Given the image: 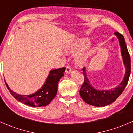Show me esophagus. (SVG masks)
Wrapping results in <instances>:
<instances>
[{"label": "esophagus", "instance_id": "esophagus-1", "mask_svg": "<svg viewBox=\"0 0 133 133\" xmlns=\"http://www.w3.org/2000/svg\"><path fill=\"white\" fill-rule=\"evenodd\" d=\"M71 72V68L69 66H67L66 69H65V73H69Z\"/></svg>", "mask_w": 133, "mask_h": 133}]
</instances>
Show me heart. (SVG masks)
<instances>
[{"mask_svg":"<svg viewBox=\"0 0 133 133\" xmlns=\"http://www.w3.org/2000/svg\"><path fill=\"white\" fill-rule=\"evenodd\" d=\"M89 44L90 41L88 38H80L67 48L65 52L68 54L74 55L78 53L74 59V63L77 67L82 68L89 62L92 54V50L88 46Z\"/></svg>","mask_w":133,"mask_h":133,"instance_id":"heart-1","label":"heart"}]
</instances>
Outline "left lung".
<instances>
[{
  "label": "left lung",
  "instance_id": "1",
  "mask_svg": "<svg viewBox=\"0 0 133 133\" xmlns=\"http://www.w3.org/2000/svg\"><path fill=\"white\" fill-rule=\"evenodd\" d=\"M115 35L119 41L124 64L125 67V73L122 81L116 88L109 90H99L94 88L91 84L86 73V68L82 69L84 76V82L80 90V95L82 98L89 105L96 107H104L112 104L124 91L128 82L131 73V58L127 50L124 37L119 33Z\"/></svg>",
  "mask_w": 133,
  "mask_h": 133
}]
</instances>
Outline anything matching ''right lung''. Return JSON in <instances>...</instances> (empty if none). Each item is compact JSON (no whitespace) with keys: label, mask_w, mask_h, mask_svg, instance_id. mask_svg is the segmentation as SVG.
<instances>
[{"label":"right lung","mask_w":133,"mask_h":133,"mask_svg":"<svg viewBox=\"0 0 133 133\" xmlns=\"http://www.w3.org/2000/svg\"><path fill=\"white\" fill-rule=\"evenodd\" d=\"M65 71V68L51 70L41 89L31 95H22L16 93L9 88L6 80L5 83L9 91L18 101L31 107L46 106L57 95L58 83L60 78L64 76Z\"/></svg>","instance_id":"obj_1"}]
</instances>
